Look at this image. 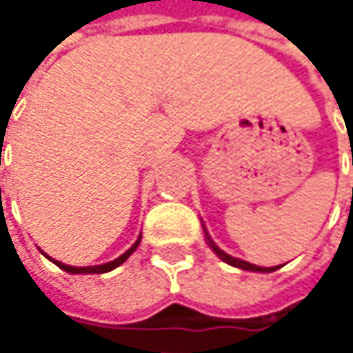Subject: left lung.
I'll return each instance as SVG.
<instances>
[{"mask_svg": "<svg viewBox=\"0 0 353 353\" xmlns=\"http://www.w3.org/2000/svg\"><path fill=\"white\" fill-rule=\"evenodd\" d=\"M206 235V241H208V245L210 249L223 259V261H227L229 265H235V268H241V270H249V272H274V270H278V265L276 268H261V265H255V263H249V261H243V259H237V257H233V255H229V253H225L221 247L216 245L210 237H208V233H204Z\"/></svg>", "mask_w": 353, "mask_h": 353, "instance_id": "1", "label": "left lung"}]
</instances>
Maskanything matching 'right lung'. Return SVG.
<instances>
[{"label":"right lung","instance_id":"right-lung-1","mask_svg":"<svg viewBox=\"0 0 353 353\" xmlns=\"http://www.w3.org/2000/svg\"><path fill=\"white\" fill-rule=\"evenodd\" d=\"M139 243H141V237L137 239V243L130 247L128 251H124L120 257H116L114 261H108V263H102V265H85V268H75V265H67V263H61V261H57V259H52L61 270H65V272H69V274H106V272H110V270H114V268H118L120 263H124L130 255H132V251L139 247ZM46 255V253H44ZM48 257V255H46ZM50 259V257H48Z\"/></svg>","mask_w":353,"mask_h":353}]
</instances>
